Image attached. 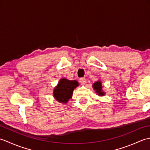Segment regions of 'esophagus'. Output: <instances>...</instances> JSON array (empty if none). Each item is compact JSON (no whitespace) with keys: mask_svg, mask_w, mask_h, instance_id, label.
<instances>
[{"mask_svg":"<svg viewBox=\"0 0 150 150\" xmlns=\"http://www.w3.org/2000/svg\"><path fill=\"white\" fill-rule=\"evenodd\" d=\"M79 82H80V83L82 85L85 84V83H86V79L84 77L80 78V79H79Z\"/></svg>","mask_w":150,"mask_h":150,"instance_id":"esophagus-1","label":"esophagus"}]
</instances>
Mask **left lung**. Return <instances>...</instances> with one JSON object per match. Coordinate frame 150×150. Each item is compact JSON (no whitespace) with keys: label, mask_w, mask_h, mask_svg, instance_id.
I'll return each mask as SVG.
<instances>
[{"label":"left lung","mask_w":150,"mask_h":150,"mask_svg":"<svg viewBox=\"0 0 150 150\" xmlns=\"http://www.w3.org/2000/svg\"><path fill=\"white\" fill-rule=\"evenodd\" d=\"M93 88L99 95L103 96L104 95V92L102 91V84L100 81H97L96 82H95L93 85Z\"/></svg>","instance_id":"left-lung-1"}]
</instances>
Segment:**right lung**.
Returning <instances> with one entry per match:
<instances>
[{"label":"right lung","mask_w":150,"mask_h":150,"mask_svg":"<svg viewBox=\"0 0 150 150\" xmlns=\"http://www.w3.org/2000/svg\"><path fill=\"white\" fill-rule=\"evenodd\" d=\"M78 86V82L76 81H69L66 79H60L57 86L54 90V97L60 103L66 104L71 98L73 90Z\"/></svg>","instance_id":"1"}]
</instances>
